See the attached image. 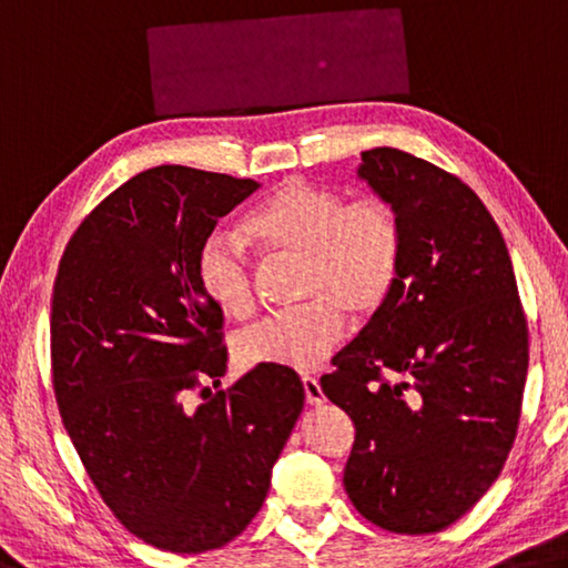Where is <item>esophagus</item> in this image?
<instances>
[{
  "instance_id": "esophagus-1",
  "label": "esophagus",
  "mask_w": 568,
  "mask_h": 568,
  "mask_svg": "<svg viewBox=\"0 0 568 568\" xmlns=\"http://www.w3.org/2000/svg\"><path fill=\"white\" fill-rule=\"evenodd\" d=\"M303 394H305V404H311V407H318V404L326 402L321 384L313 379V376H303Z\"/></svg>"
}]
</instances>
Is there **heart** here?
<instances>
[{
  "mask_svg": "<svg viewBox=\"0 0 568 568\" xmlns=\"http://www.w3.org/2000/svg\"><path fill=\"white\" fill-rule=\"evenodd\" d=\"M247 235L281 255L303 257V308L267 313L242 328V366L313 372L346 333L344 311L372 318L389 303L402 273L404 235L394 206L346 196L305 179H287L245 220ZM196 283L220 311L247 316L255 273L247 250L227 232H212L196 252Z\"/></svg>",
  "mask_w": 568,
  "mask_h": 568,
  "instance_id": "1",
  "label": "heart"
}]
</instances>
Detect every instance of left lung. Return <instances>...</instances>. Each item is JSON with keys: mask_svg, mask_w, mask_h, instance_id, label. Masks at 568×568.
I'll list each match as a JSON object with an SVG mask.
<instances>
[{"mask_svg": "<svg viewBox=\"0 0 568 568\" xmlns=\"http://www.w3.org/2000/svg\"><path fill=\"white\" fill-rule=\"evenodd\" d=\"M358 179L399 214L402 273L321 389L356 427L344 470L356 510L394 534H435L498 480L516 439L524 305L506 240L460 179L389 146L364 151Z\"/></svg>", "mask_w": 568, "mask_h": 568, "instance_id": "left-lung-1", "label": "left lung"}]
</instances>
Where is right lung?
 Masks as SVG:
<instances>
[{
  "instance_id": "obj_1",
  "label": "right lung",
  "mask_w": 568,
  "mask_h": 568,
  "mask_svg": "<svg viewBox=\"0 0 568 568\" xmlns=\"http://www.w3.org/2000/svg\"><path fill=\"white\" fill-rule=\"evenodd\" d=\"M252 179L154 166L80 222L52 287V389L70 443L113 516L149 546L202 554L247 528L303 409L293 368L230 389L222 311L196 252L257 192ZM203 402L187 404V392Z\"/></svg>"
}]
</instances>
